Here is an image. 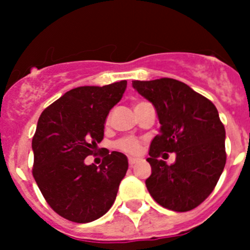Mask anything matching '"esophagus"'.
<instances>
[{"instance_id": "1", "label": "esophagus", "mask_w": 250, "mask_h": 250, "mask_svg": "<svg viewBox=\"0 0 250 250\" xmlns=\"http://www.w3.org/2000/svg\"><path fill=\"white\" fill-rule=\"evenodd\" d=\"M128 161H129V166H130V167H133V166H134L135 163L139 162V160H138V158H134V157H129V158H128Z\"/></svg>"}]
</instances>
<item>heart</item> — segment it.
Returning <instances> with one entry per match:
<instances>
[{
  "label": "heart",
  "mask_w": 250,
  "mask_h": 250,
  "mask_svg": "<svg viewBox=\"0 0 250 250\" xmlns=\"http://www.w3.org/2000/svg\"><path fill=\"white\" fill-rule=\"evenodd\" d=\"M116 147L118 150L123 151V152L127 153H138L140 150V144L139 141L132 139V138H125V139H121L116 144Z\"/></svg>",
  "instance_id": "heart-1"
}]
</instances>
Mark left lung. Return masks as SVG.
<instances>
[{
	"label": "left lung",
	"mask_w": 250,
	"mask_h": 250,
	"mask_svg": "<svg viewBox=\"0 0 250 250\" xmlns=\"http://www.w3.org/2000/svg\"><path fill=\"white\" fill-rule=\"evenodd\" d=\"M132 84L152 103L161 123L148 151L151 175L146 188L165 208L191 210L210 195L225 167V128L218 110L210 100L173 78ZM162 152H175L176 162L168 166L158 160Z\"/></svg>",
	"instance_id": "1"
}]
</instances>
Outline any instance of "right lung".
I'll return each mask as SVG.
<instances>
[{
	"mask_svg": "<svg viewBox=\"0 0 250 250\" xmlns=\"http://www.w3.org/2000/svg\"><path fill=\"white\" fill-rule=\"evenodd\" d=\"M125 88L127 81L74 88L40 116L32 138V174L47 203L67 220L90 223L115 202L127 156L105 151L99 167L87 166L84 158L104 138L107 115Z\"/></svg>",
	"mask_w": 250,
	"mask_h": 250,
	"instance_id": "1",
	"label": "right lung"
}]
</instances>
